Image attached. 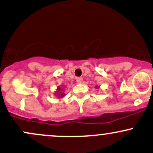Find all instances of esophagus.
Returning <instances> with one entry per match:
<instances>
[{
	"mask_svg": "<svg viewBox=\"0 0 153 153\" xmlns=\"http://www.w3.org/2000/svg\"><path fill=\"white\" fill-rule=\"evenodd\" d=\"M76 81H77V82H78V83H81V82H82V77H77Z\"/></svg>",
	"mask_w": 153,
	"mask_h": 153,
	"instance_id": "34e87169",
	"label": "esophagus"
}]
</instances>
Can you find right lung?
<instances>
[{
	"label": "right lung",
	"mask_w": 153,
	"mask_h": 153,
	"mask_svg": "<svg viewBox=\"0 0 153 153\" xmlns=\"http://www.w3.org/2000/svg\"><path fill=\"white\" fill-rule=\"evenodd\" d=\"M59 91H61V88H58V92H57V94H58V97H61V98H62L63 96H65V94H63V93H62V92H59ZM60 92L61 94H59V93Z\"/></svg>",
	"instance_id": "1"
}]
</instances>
